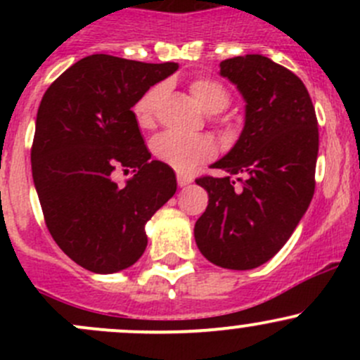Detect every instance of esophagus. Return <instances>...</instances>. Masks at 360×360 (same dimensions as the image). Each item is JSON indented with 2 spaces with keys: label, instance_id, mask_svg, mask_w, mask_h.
<instances>
[{
  "label": "esophagus",
  "instance_id": "obj_1",
  "mask_svg": "<svg viewBox=\"0 0 360 360\" xmlns=\"http://www.w3.org/2000/svg\"><path fill=\"white\" fill-rule=\"evenodd\" d=\"M191 181H193V177L191 176H186V174H177V184H179L181 188L186 186V184H190Z\"/></svg>",
  "mask_w": 360,
  "mask_h": 360
}]
</instances>
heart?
Returning <instances> with one entry per match:
<instances>
[{"label":"heart","mask_w":360,"mask_h":360,"mask_svg":"<svg viewBox=\"0 0 360 360\" xmlns=\"http://www.w3.org/2000/svg\"><path fill=\"white\" fill-rule=\"evenodd\" d=\"M198 106L205 112H221L230 104V94L219 82L210 78H197L190 85ZM165 86L155 85L143 94L134 104V116L141 127L153 123L155 110L162 101ZM151 151L160 162L167 163L179 172H188L214 157L216 146L205 136H186L177 132H162L151 143Z\"/></svg>","instance_id":"b5f03b06"}]
</instances>
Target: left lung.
<instances>
[{
	"label": "left lung",
	"mask_w": 360,
	"mask_h": 360,
	"mask_svg": "<svg viewBox=\"0 0 360 360\" xmlns=\"http://www.w3.org/2000/svg\"><path fill=\"white\" fill-rule=\"evenodd\" d=\"M219 66L244 97L245 123L230 153L212 163L226 176L197 179L209 205L195 223V240L210 263L252 270L284 248L310 205L317 116L303 82L268 57L249 53Z\"/></svg>",
	"instance_id": "8db88e82"
}]
</instances>
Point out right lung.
<instances>
[{
  "label": "right lung",
  "mask_w": 360,
  "mask_h": 360,
  "mask_svg": "<svg viewBox=\"0 0 360 360\" xmlns=\"http://www.w3.org/2000/svg\"><path fill=\"white\" fill-rule=\"evenodd\" d=\"M177 68L96 53L66 69L39 104L31 165L46 228L94 274L132 266L148 245L144 224L176 193V174L151 160L132 108ZM115 169L134 176L120 187Z\"/></svg>",
  "instance_id": "right-lung-1"
}]
</instances>
